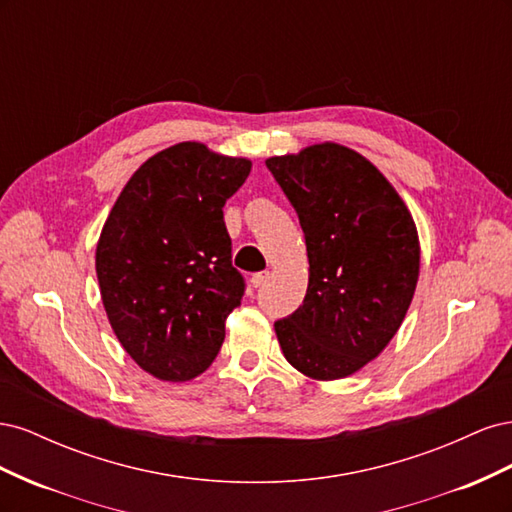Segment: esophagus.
<instances>
[{
    "label": "esophagus",
    "mask_w": 512,
    "mask_h": 512,
    "mask_svg": "<svg viewBox=\"0 0 512 512\" xmlns=\"http://www.w3.org/2000/svg\"><path fill=\"white\" fill-rule=\"evenodd\" d=\"M269 280H271V273H269V271H260V273H254V275H252L250 282H252L254 288H262Z\"/></svg>",
    "instance_id": "1"
}]
</instances>
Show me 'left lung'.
Here are the masks:
<instances>
[{"mask_svg": "<svg viewBox=\"0 0 512 512\" xmlns=\"http://www.w3.org/2000/svg\"><path fill=\"white\" fill-rule=\"evenodd\" d=\"M267 168L299 215L309 284L275 322L286 361L312 380H339L391 342L412 303L421 245L404 200L361 153L320 143Z\"/></svg>", "mask_w": 512, "mask_h": 512, "instance_id": "8db88e82", "label": "left lung"}]
</instances>
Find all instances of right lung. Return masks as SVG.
Instances as JSON below:
<instances>
[{
  "mask_svg": "<svg viewBox=\"0 0 512 512\" xmlns=\"http://www.w3.org/2000/svg\"><path fill=\"white\" fill-rule=\"evenodd\" d=\"M252 162L203 143L149 158L121 190L96 247L108 322L153 378L185 382L218 356L228 314L241 305L224 205Z\"/></svg>",
  "mask_w": 512,
  "mask_h": 512,
  "instance_id": "1",
  "label": "right lung"
}]
</instances>
